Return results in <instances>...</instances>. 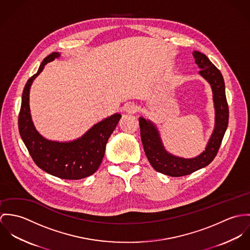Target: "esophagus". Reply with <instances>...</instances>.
<instances>
[{"instance_id": "34e87169", "label": "esophagus", "mask_w": 250, "mask_h": 250, "mask_svg": "<svg viewBox=\"0 0 250 250\" xmlns=\"http://www.w3.org/2000/svg\"><path fill=\"white\" fill-rule=\"evenodd\" d=\"M138 106L133 104V103H129L125 105V111L126 112L127 114H134L136 112L138 111Z\"/></svg>"}]
</instances>
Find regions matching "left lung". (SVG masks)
<instances>
[{"instance_id": "8db88e82", "label": "left lung", "mask_w": 250, "mask_h": 250, "mask_svg": "<svg viewBox=\"0 0 250 250\" xmlns=\"http://www.w3.org/2000/svg\"><path fill=\"white\" fill-rule=\"evenodd\" d=\"M194 62L200 69L198 74L210 84L215 107V127L205 150L194 158H183L167 151L156 125L149 120L139 118L141 139L145 153L153 168L173 177L190 174L208 166L216 157L228 125L229 110L225 96V85L220 70L200 52L193 53Z\"/></svg>"}]
</instances>
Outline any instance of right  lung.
<instances>
[{
    "label": "right lung",
    "mask_w": 250,
    "mask_h": 250,
    "mask_svg": "<svg viewBox=\"0 0 250 250\" xmlns=\"http://www.w3.org/2000/svg\"><path fill=\"white\" fill-rule=\"evenodd\" d=\"M60 56L52 53L44 58L35 75L25 85L18 125L34 163L46 172L62 179L77 180L93 174L101 165L107 141L116 128L122 115L116 113L94 125L80 138L70 142H58L44 138L35 128L29 109V90L45 65Z\"/></svg>",
    "instance_id": "right-lung-1"
}]
</instances>
